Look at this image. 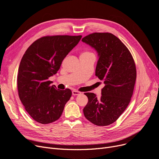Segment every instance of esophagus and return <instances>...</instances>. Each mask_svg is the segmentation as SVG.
Here are the masks:
<instances>
[{
	"label": "esophagus",
	"instance_id": "1",
	"mask_svg": "<svg viewBox=\"0 0 159 159\" xmlns=\"http://www.w3.org/2000/svg\"><path fill=\"white\" fill-rule=\"evenodd\" d=\"M80 94H81V92L79 91H77V90L72 91V95H78Z\"/></svg>",
	"mask_w": 159,
	"mask_h": 159
}]
</instances>
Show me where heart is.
<instances>
[{"mask_svg":"<svg viewBox=\"0 0 159 159\" xmlns=\"http://www.w3.org/2000/svg\"><path fill=\"white\" fill-rule=\"evenodd\" d=\"M90 54H93V53H91V52H89L88 50H84L81 54V55H82V56H87V55H90Z\"/></svg>","mask_w":159,"mask_h":159,"instance_id":"obj_1","label":"heart"}]
</instances>
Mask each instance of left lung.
Segmentation results:
<instances>
[{"label":"left lung","instance_id":"obj_1","mask_svg":"<svg viewBox=\"0 0 159 159\" xmlns=\"http://www.w3.org/2000/svg\"><path fill=\"white\" fill-rule=\"evenodd\" d=\"M98 52L95 75L103 81L102 96L85 93L88 102L84 108L85 117L98 126L116 121L131 101L137 70L131 52L117 37L109 32H95L82 38Z\"/></svg>","mask_w":159,"mask_h":159}]
</instances>
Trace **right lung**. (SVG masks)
<instances>
[{
	"mask_svg": "<svg viewBox=\"0 0 159 159\" xmlns=\"http://www.w3.org/2000/svg\"><path fill=\"white\" fill-rule=\"evenodd\" d=\"M80 36L42 37L28 48L18 68V96L27 113L36 122L48 124L58 119L71 91L57 89L48 79L59 70L61 62L78 44Z\"/></svg>",
	"mask_w": 159,
	"mask_h": 159,
	"instance_id": "1",
	"label": "right lung"
}]
</instances>
